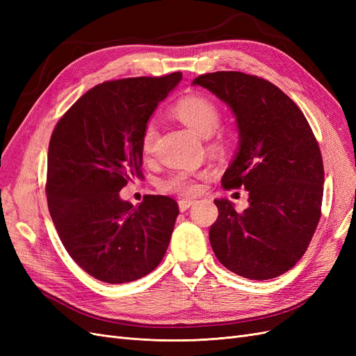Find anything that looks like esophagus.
Masks as SVG:
<instances>
[{"label": "esophagus", "instance_id": "esophagus-1", "mask_svg": "<svg viewBox=\"0 0 356 356\" xmlns=\"http://www.w3.org/2000/svg\"><path fill=\"white\" fill-rule=\"evenodd\" d=\"M195 203V200H190V199H182V200H179L178 202V207H179V211L181 212H184V211H187L191 204Z\"/></svg>", "mask_w": 356, "mask_h": 356}]
</instances>
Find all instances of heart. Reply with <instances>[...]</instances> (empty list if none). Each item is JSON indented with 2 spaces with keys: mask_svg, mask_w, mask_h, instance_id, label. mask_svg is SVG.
<instances>
[{
  "mask_svg": "<svg viewBox=\"0 0 356 356\" xmlns=\"http://www.w3.org/2000/svg\"><path fill=\"white\" fill-rule=\"evenodd\" d=\"M174 114L179 118L193 132L197 134L202 138H209L217 131L221 114L218 106L215 105L213 101L203 95H188L186 98H182L174 108ZM157 138V127L153 122H149L143 134V149L145 154L152 153ZM204 174H200L197 177H193L186 172H179L169 177L166 181H163V190L179 193V195H196L200 188L199 178H203Z\"/></svg>",
  "mask_w": 356,
  "mask_h": 356,
  "instance_id": "1",
  "label": "heart"
}]
</instances>
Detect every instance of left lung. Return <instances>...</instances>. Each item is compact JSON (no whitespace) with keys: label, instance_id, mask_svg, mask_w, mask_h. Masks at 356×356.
Wrapping results in <instances>:
<instances>
[{"label":"left lung","instance_id":"left-lung-1","mask_svg":"<svg viewBox=\"0 0 356 356\" xmlns=\"http://www.w3.org/2000/svg\"><path fill=\"white\" fill-rule=\"evenodd\" d=\"M230 106L239 132L238 153L222 175L224 188L248 190L236 212L215 199L218 218L209 241L230 272L266 281L288 272L312 241L321 217L324 163L305 114L270 81L238 71L193 80Z\"/></svg>","mask_w":356,"mask_h":356}]
</instances>
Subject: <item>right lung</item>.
Instances as JSON below:
<instances>
[{
    "label": "right lung",
    "mask_w": 356,
    "mask_h": 356,
    "mask_svg": "<svg viewBox=\"0 0 356 356\" xmlns=\"http://www.w3.org/2000/svg\"><path fill=\"white\" fill-rule=\"evenodd\" d=\"M181 79L172 72L95 86L51 134L46 186L51 220L72 260L98 281H136L166 254L177 202L148 195L134 207L118 193L141 178L144 129Z\"/></svg>",
    "instance_id": "add662e5"
}]
</instances>
